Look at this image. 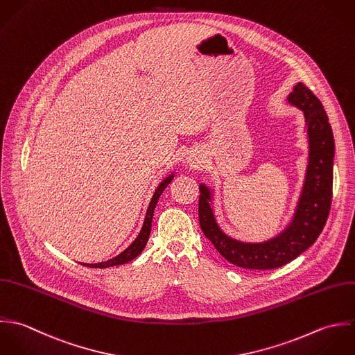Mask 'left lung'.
Returning <instances> with one entry per match:
<instances>
[{"instance_id": "left-lung-1", "label": "left lung", "mask_w": 355, "mask_h": 355, "mask_svg": "<svg viewBox=\"0 0 355 355\" xmlns=\"http://www.w3.org/2000/svg\"><path fill=\"white\" fill-rule=\"evenodd\" d=\"M288 103L303 111L310 153L296 213L283 233L269 241L257 244L241 243L227 237L215 222L210 206L211 192L206 185H200V227L216 251L239 268L268 270L291 262L313 245L329 215L335 141L327 112L317 96L300 82L289 93Z\"/></svg>"}]
</instances>
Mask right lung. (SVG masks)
<instances>
[{
	"mask_svg": "<svg viewBox=\"0 0 355 355\" xmlns=\"http://www.w3.org/2000/svg\"><path fill=\"white\" fill-rule=\"evenodd\" d=\"M173 180V174L170 177H167L163 182H160V185L156 188L153 196H152V200L149 203V207L146 210V215H145V219H144V225H142L141 232L140 234L137 236V239L122 252L119 254L118 257L107 261V262H101V263H90V265H86L83 263V266H89V268H96V269H105V268H110V266H116V265H123V263H128L130 261H133L135 258H137L142 252V250L145 248L146 245V241L149 239V234H150V225H152V216H153V211H155V207L157 205V200L160 198V195L163 193V191L166 189V187Z\"/></svg>",
	"mask_w": 355,
	"mask_h": 355,
	"instance_id": "add662e5",
	"label": "right lung"
}]
</instances>
